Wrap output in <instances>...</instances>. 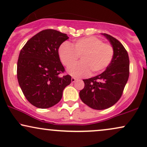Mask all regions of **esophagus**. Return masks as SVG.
<instances>
[{
	"mask_svg": "<svg viewBox=\"0 0 147 147\" xmlns=\"http://www.w3.org/2000/svg\"><path fill=\"white\" fill-rule=\"evenodd\" d=\"M76 80H77V79L75 78V77H72V78H71V82H72V83H74V82H75Z\"/></svg>",
	"mask_w": 147,
	"mask_h": 147,
	"instance_id": "esophagus-1",
	"label": "esophagus"
}]
</instances>
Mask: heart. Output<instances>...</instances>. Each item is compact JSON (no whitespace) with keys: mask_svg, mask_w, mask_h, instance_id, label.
I'll use <instances>...</instances> for the list:
<instances>
[{"mask_svg":"<svg viewBox=\"0 0 147 147\" xmlns=\"http://www.w3.org/2000/svg\"><path fill=\"white\" fill-rule=\"evenodd\" d=\"M59 56L65 66H70L80 57L81 62L69 67L68 73L75 77L95 75L104 71L112 61L113 48L104 43L95 36L85 37L77 40L73 45L64 42L59 48Z\"/></svg>","mask_w":147,"mask_h":147,"instance_id":"b5f03b06","label":"heart"}]
</instances>
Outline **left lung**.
Instances as JSON below:
<instances>
[{"instance_id":"1","label":"left lung","mask_w":147,"mask_h":147,"mask_svg":"<svg viewBox=\"0 0 147 147\" xmlns=\"http://www.w3.org/2000/svg\"><path fill=\"white\" fill-rule=\"evenodd\" d=\"M102 34L113 48V58L102 74L84 79V88L79 92L82 102L95 110L110 108L119 100L129 76V58L124 47L111 35Z\"/></svg>"}]
</instances>
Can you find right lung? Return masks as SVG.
Instances as JSON below:
<instances>
[{
	"instance_id": "add662e5",
	"label": "right lung",
	"mask_w": 147,
	"mask_h": 147,
	"mask_svg": "<svg viewBox=\"0 0 147 147\" xmlns=\"http://www.w3.org/2000/svg\"><path fill=\"white\" fill-rule=\"evenodd\" d=\"M66 34L55 30L37 33L22 48L17 63V78L25 97L33 106L48 109L61 100L71 77L60 74L64 69L59 48L68 39Z\"/></svg>"
}]
</instances>
